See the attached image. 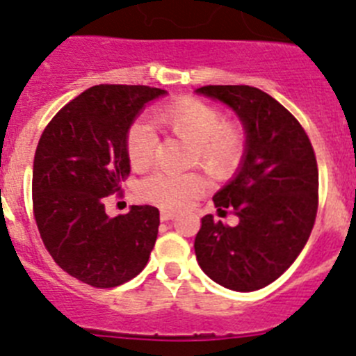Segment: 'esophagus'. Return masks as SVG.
I'll list each match as a JSON object with an SVG mask.
<instances>
[{
    "instance_id": "obj_1",
    "label": "esophagus",
    "mask_w": 356,
    "mask_h": 356,
    "mask_svg": "<svg viewBox=\"0 0 356 356\" xmlns=\"http://www.w3.org/2000/svg\"><path fill=\"white\" fill-rule=\"evenodd\" d=\"M174 216H175L174 211H168V209H161V213H159L161 222H168V220H174Z\"/></svg>"
}]
</instances>
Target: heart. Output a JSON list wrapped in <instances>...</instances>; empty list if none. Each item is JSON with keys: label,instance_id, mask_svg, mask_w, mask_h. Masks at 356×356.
I'll use <instances>...</instances> for the list:
<instances>
[{"label": "heart", "instance_id": "heart-1", "mask_svg": "<svg viewBox=\"0 0 356 356\" xmlns=\"http://www.w3.org/2000/svg\"><path fill=\"white\" fill-rule=\"evenodd\" d=\"M156 122L191 147V159L213 177H227L241 163L245 133L238 124L223 122L220 110L197 99H184L156 113ZM158 136L147 124L134 122L126 134V154L134 170L154 161ZM204 184L195 174L149 175L140 184L145 200L168 209H181L202 193Z\"/></svg>", "mask_w": 356, "mask_h": 356}]
</instances>
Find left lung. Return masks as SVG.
Listing matches in <instances>:
<instances>
[{
	"label": "left lung",
	"instance_id": "1",
	"mask_svg": "<svg viewBox=\"0 0 356 356\" xmlns=\"http://www.w3.org/2000/svg\"><path fill=\"white\" fill-rule=\"evenodd\" d=\"M195 94L220 101L245 129V152L232 179L214 193L236 227L202 218L195 255L202 271L227 289L270 286L296 261L318 213V163L296 118L266 92L246 85H209Z\"/></svg>",
	"mask_w": 356,
	"mask_h": 356
}]
</instances>
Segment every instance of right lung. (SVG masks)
<instances>
[{"mask_svg":"<svg viewBox=\"0 0 356 356\" xmlns=\"http://www.w3.org/2000/svg\"><path fill=\"white\" fill-rule=\"evenodd\" d=\"M166 90L142 85L92 86L62 108L38 140L33 213L54 262L94 287H117L145 268L158 238L159 211L131 206L110 218L104 197L129 174L126 134Z\"/></svg>","mask_w":356,"mask_h":356,"instance_id":"1","label":"right lung"}]
</instances>
